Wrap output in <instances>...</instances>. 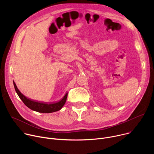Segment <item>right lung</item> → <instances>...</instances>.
Masks as SVG:
<instances>
[{
	"label": "right lung",
	"instance_id": "obj_1",
	"mask_svg": "<svg viewBox=\"0 0 154 154\" xmlns=\"http://www.w3.org/2000/svg\"><path fill=\"white\" fill-rule=\"evenodd\" d=\"M13 84H14L16 92L17 93L18 96L22 100V101H23L24 103L30 109L37 112L42 113H50L57 112L61 109V108L64 105L66 101L68 93L65 94V96L63 97V98L61 100L56 103H48L45 102H37L27 98L24 95L22 94L20 92V91L18 90L17 86L14 81H13Z\"/></svg>",
	"mask_w": 154,
	"mask_h": 154
}]
</instances>
